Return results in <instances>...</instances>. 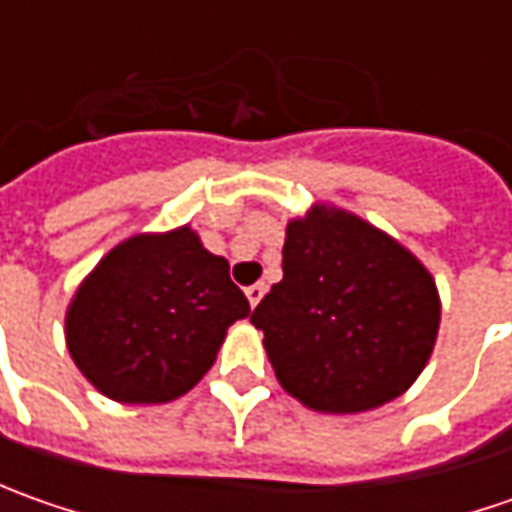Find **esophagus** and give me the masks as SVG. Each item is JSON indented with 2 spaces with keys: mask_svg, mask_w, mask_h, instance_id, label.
Listing matches in <instances>:
<instances>
[{
  "mask_svg": "<svg viewBox=\"0 0 512 512\" xmlns=\"http://www.w3.org/2000/svg\"><path fill=\"white\" fill-rule=\"evenodd\" d=\"M265 290H267L265 282H256V285L247 287L245 296H247V302H250V307H256V305H259V302H262V296H265Z\"/></svg>",
  "mask_w": 512,
  "mask_h": 512,
  "instance_id": "1",
  "label": "esophagus"
}]
</instances>
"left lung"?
I'll use <instances>...</instances> for the list:
<instances>
[{"instance_id": "obj_1", "label": "left lung", "mask_w": 512, "mask_h": 512, "mask_svg": "<svg viewBox=\"0 0 512 512\" xmlns=\"http://www.w3.org/2000/svg\"><path fill=\"white\" fill-rule=\"evenodd\" d=\"M282 270L250 322L293 399L319 413H364L419 379L442 302L407 247L350 210L316 202L287 222Z\"/></svg>"}]
</instances>
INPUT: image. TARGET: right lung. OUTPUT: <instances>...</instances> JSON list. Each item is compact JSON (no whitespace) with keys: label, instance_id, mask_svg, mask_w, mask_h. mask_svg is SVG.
Returning a JSON list of instances; mask_svg holds the SVG:
<instances>
[{"label":"right lung","instance_id":"obj_1","mask_svg":"<svg viewBox=\"0 0 512 512\" xmlns=\"http://www.w3.org/2000/svg\"><path fill=\"white\" fill-rule=\"evenodd\" d=\"M247 313L225 256L182 225L130 236L105 253L70 299L65 342L102 396L165 404L199 384L227 327Z\"/></svg>","mask_w":512,"mask_h":512}]
</instances>
